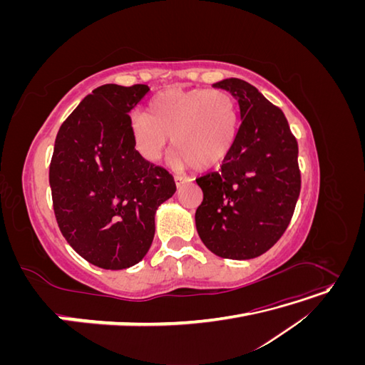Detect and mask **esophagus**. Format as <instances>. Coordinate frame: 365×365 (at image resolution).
<instances>
[{
  "mask_svg": "<svg viewBox=\"0 0 365 365\" xmlns=\"http://www.w3.org/2000/svg\"><path fill=\"white\" fill-rule=\"evenodd\" d=\"M190 181H192L190 176H187V175H175V184H176V187H181L182 184L190 182Z\"/></svg>",
  "mask_w": 365,
  "mask_h": 365,
  "instance_id": "obj_1",
  "label": "esophagus"
}]
</instances>
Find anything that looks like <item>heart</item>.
I'll list each match as a JSON object with an SVG mask.
<instances>
[{"label":"heart","instance_id":"1","mask_svg":"<svg viewBox=\"0 0 365 365\" xmlns=\"http://www.w3.org/2000/svg\"><path fill=\"white\" fill-rule=\"evenodd\" d=\"M237 123V106L227 91L172 88L152 98L148 114L132 115L130 134L148 161H158L172 137L178 161L205 170L228 155Z\"/></svg>","mask_w":365,"mask_h":365}]
</instances>
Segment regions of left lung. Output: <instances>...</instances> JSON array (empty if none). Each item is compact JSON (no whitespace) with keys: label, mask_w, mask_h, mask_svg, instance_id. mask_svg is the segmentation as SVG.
Returning <instances> with one entry per match:
<instances>
[{"label":"left lung","mask_w":365,"mask_h":365,"mask_svg":"<svg viewBox=\"0 0 365 365\" xmlns=\"http://www.w3.org/2000/svg\"><path fill=\"white\" fill-rule=\"evenodd\" d=\"M213 86L236 98L242 121L222 168L196 180L204 193L196 230L216 256L254 259L291 222L302 185L298 145L282 109L256 86L236 77Z\"/></svg>","instance_id":"obj_1"}]
</instances>
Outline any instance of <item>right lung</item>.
Instances as JSON below:
<instances>
[{"label":"right lung","mask_w":365,"mask_h":365,"mask_svg":"<svg viewBox=\"0 0 365 365\" xmlns=\"http://www.w3.org/2000/svg\"><path fill=\"white\" fill-rule=\"evenodd\" d=\"M148 85L96 88L63 121L50 164L62 236L86 262L126 269L146 256L157 208L176 190L172 175L143 158L129 113Z\"/></svg>","instance_id":"1"}]
</instances>
